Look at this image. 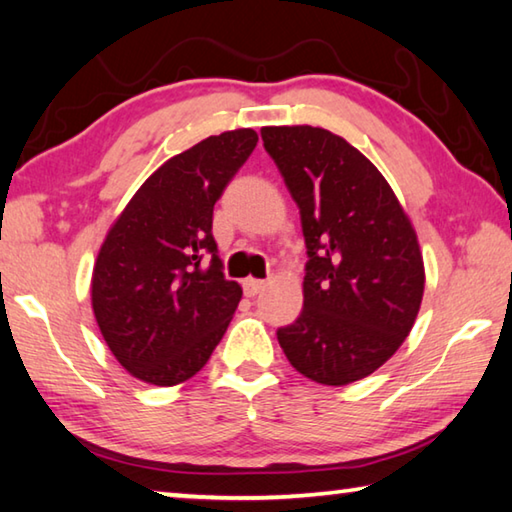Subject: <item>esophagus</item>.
Here are the masks:
<instances>
[{"mask_svg":"<svg viewBox=\"0 0 512 512\" xmlns=\"http://www.w3.org/2000/svg\"><path fill=\"white\" fill-rule=\"evenodd\" d=\"M264 287H266L264 280H255V277H248V280H244V293L248 298H255Z\"/></svg>","mask_w":512,"mask_h":512,"instance_id":"1","label":"esophagus"}]
</instances>
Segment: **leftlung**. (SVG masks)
I'll list each match as a JSON object with an SVG mask.
<instances>
[{
	"instance_id": "1",
	"label": "left lung",
	"mask_w": 512,
	"mask_h": 512,
	"mask_svg": "<svg viewBox=\"0 0 512 512\" xmlns=\"http://www.w3.org/2000/svg\"><path fill=\"white\" fill-rule=\"evenodd\" d=\"M262 140L300 207L309 257L305 305L277 341L300 375L352 384L384 366L411 332L424 293L418 237L386 178L343 137L266 126Z\"/></svg>"
}]
</instances>
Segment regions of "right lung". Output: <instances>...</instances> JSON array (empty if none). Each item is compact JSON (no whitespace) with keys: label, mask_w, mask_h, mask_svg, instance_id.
<instances>
[{"label":"right lung","mask_w":512,"mask_h":512,"mask_svg":"<svg viewBox=\"0 0 512 512\" xmlns=\"http://www.w3.org/2000/svg\"><path fill=\"white\" fill-rule=\"evenodd\" d=\"M253 128L194 144L153 171L108 230L92 309L133 377L176 386L201 370L241 300L212 237L214 203L257 146Z\"/></svg>","instance_id":"add662e5"}]
</instances>
